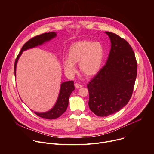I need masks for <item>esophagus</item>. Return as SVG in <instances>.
<instances>
[{"label": "esophagus", "mask_w": 154, "mask_h": 154, "mask_svg": "<svg viewBox=\"0 0 154 154\" xmlns=\"http://www.w3.org/2000/svg\"><path fill=\"white\" fill-rule=\"evenodd\" d=\"M75 87L77 88H81V87H82V85H81V84H78V83H75Z\"/></svg>", "instance_id": "obj_1"}]
</instances>
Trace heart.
Here are the masks:
<instances>
[{
  "label": "heart",
  "instance_id": "obj_1",
  "mask_svg": "<svg viewBox=\"0 0 154 154\" xmlns=\"http://www.w3.org/2000/svg\"><path fill=\"white\" fill-rule=\"evenodd\" d=\"M105 55L102 44L99 42L80 41L73 43L68 51L69 59L64 60L63 66L68 73H74L75 63H78L82 73L86 76L96 75L100 70Z\"/></svg>",
  "mask_w": 154,
  "mask_h": 154
}]
</instances>
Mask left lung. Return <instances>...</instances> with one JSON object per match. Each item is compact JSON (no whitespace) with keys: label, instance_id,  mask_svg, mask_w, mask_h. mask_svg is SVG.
Listing matches in <instances>:
<instances>
[{"label":"left lung","instance_id":"obj_1","mask_svg":"<svg viewBox=\"0 0 154 154\" xmlns=\"http://www.w3.org/2000/svg\"><path fill=\"white\" fill-rule=\"evenodd\" d=\"M105 33L111 43L108 60L87 84L89 108L101 117L116 113L128 103L137 74L135 54L128 42L112 32Z\"/></svg>","mask_w":154,"mask_h":154}]
</instances>
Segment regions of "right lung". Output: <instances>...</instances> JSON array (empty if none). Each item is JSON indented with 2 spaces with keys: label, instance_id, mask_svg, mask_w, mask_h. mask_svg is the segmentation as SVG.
Returning <instances> with one entry per match:
<instances>
[{
  "label": "right lung",
  "instance_id": "right-lung-1",
  "mask_svg": "<svg viewBox=\"0 0 154 154\" xmlns=\"http://www.w3.org/2000/svg\"><path fill=\"white\" fill-rule=\"evenodd\" d=\"M56 35H57L56 33L54 32H49V33H44L43 34L37 35L31 38L30 40H29L27 42H26L25 45L23 46V47L22 48V49L19 52V55H17L15 61V63H14L15 76H16V69L17 63L22 52L29 48H34L37 46L43 44L44 42L49 41L52 38H54V37H56ZM73 84H74L73 81H67L62 83L61 85L60 92L59 94L58 100L57 101L56 104L54 106V108L50 111L46 112L40 113V112H34V113L40 117L47 119H54L59 117L67 109V108L69 104V99L70 95L72 93V92L75 90V87Z\"/></svg>",
  "mask_w": 154,
  "mask_h": 154
}]
</instances>
